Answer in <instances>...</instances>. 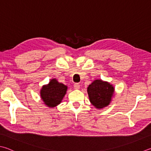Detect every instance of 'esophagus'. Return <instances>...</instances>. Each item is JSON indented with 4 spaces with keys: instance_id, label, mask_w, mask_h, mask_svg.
<instances>
[{
    "instance_id": "34e87169",
    "label": "esophagus",
    "mask_w": 151,
    "mask_h": 151,
    "mask_svg": "<svg viewBox=\"0 0 151 151\" xmlns=\"http://www.w3.org/2000/svg\"><path fill=\"white\" fill-rule=\"evenodd\" d=\"M74 88H75V89H79V88H80V84L78 83H75L74 84Z\"/></svg>"
}]
</instances>
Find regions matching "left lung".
<instances>
[{"mask_svg": "<svg viewBox=\"0 0 151 151\" xmlns=\"http://www.w3.org/2000/svg\"><path fill=\"white\" fill-rule=\"evenodd\" d=\"M114 92V88L107 82L96 80L88 87L90 102L97 108H102L108 106Z\"/></svg>", "mask_w": 151, "mask_h": 151, "instance_id": "left-lung-1", "label": "left lung"}]
</instances>
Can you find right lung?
Here are the masks:
<instances>
[{"label": "right lung", "mask_w": 151, "mask_h": 151, "mask_svg": "<svg viewBox=\"0 0 151 151\" xmlns=\"http://www.w3.org/2000/svg\"><path fill=\"white\" fill-rule=\"evenodd\" d=\"M67 90V86L58 83L56 79H52L41 90V97L45 104L49 108H53L61 103Z\"/></svg>", "instance_id": "right-lung-1"}]
</instances>
